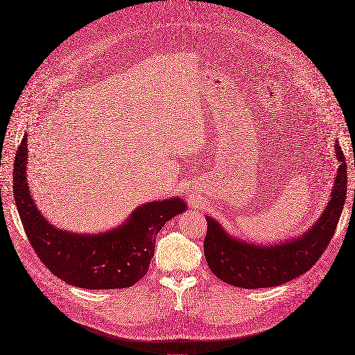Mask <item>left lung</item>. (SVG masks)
<instances>
[{
	"instance_id": "1",
	"label": "left lung",
	"mask_w": 355,
	"mask_h": 355,
	"mask_svg": "<svg viewBox=\"0 0 355 355\" xmlns=\"http://www.w3.org/2000/svg\"><path fill=\"white\" fill-rule=\"evenodd\" d=\"M335 156L340 167L328 205L318 221L297 239L256 245L232 237L214 218L207 216L204 252L211 272L223 282L243 289L273 288L306 273L334 237L347 199V164L338 143H335Z\"/></svg>"
}]
</instances>
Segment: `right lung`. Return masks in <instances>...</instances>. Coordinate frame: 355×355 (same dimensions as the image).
Returning <instances> with one entry per match:
<instances>
[{"label": "right lung", "mask_w": 355, "mask_h": 355, "mask_svg": "<svg viewBox=\"0 0 355 355\" xmlns=\"http://www.w3.org/2000/svg\"><path fill=\"white\" fill-rule=\"evenodd\" d=\"M27 134L17 148L14 199L27 239L42 263L60 280L82 289H125L148 272L157 232L187 209L179 198L153 200L134 209L127 221L103 234H73L49 224L27 184Z\"/></svg>", "instance_id": "right-lung-1"}]
</instances>
